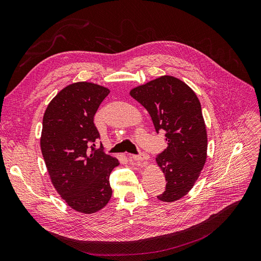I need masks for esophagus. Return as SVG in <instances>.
Instances as JSON below:
<instances>
[{
  "label": "esophagus",
  "instance_id": "esophagus-1",
  "mask_svg": "<svg viewBox=\"0 0 261 261\" xmlns=\"http://www.w3.org/2000/svg\"><path fill=\"white\" fill-rule=\"evenodd\" d=\"M131 158L133 160L142 163V166H146V163L149 159V156L147 155V153H141V155H133V156H131Z\"/></svg>",
  "mask_w": 261,
  "mask_h": 261
}]
</instances>
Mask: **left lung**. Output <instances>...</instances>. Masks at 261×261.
Here are the masks:
<instances>
[{
    "label": "left lung",
    "mask_w": 261,
    "mask_h": 261,
    "mask_svg": "<svg viewBox=\"0 0 261 261\" xmlns=\"http://www.w3.org/2000/svg\"><path fill=\"white\" fill-rule=\"evenodd\" d=\"M146 109L157 132H166L167 149L156 162L166 176V190L157 198L174 202L187 195L200 176L207 157V133L201 104L190 87L163 75L130 90Z\"/></svg>",
    "instance_id": "left-lung-1"
}]
</instances>
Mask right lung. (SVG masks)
Returning a JSON list of instances; mask_svg holds the SVG:
<instances>
[{
  "instance_id": "add662e5",
  "label": "right lung",
  "mask_w": 261,
  "mask_h": 261,
  "mask_svg": "<svg viewBox=\"0 0 261 261\" xmlns=\"http://www.w3.org/2000/svg\"><path fill=\"white\" fill-rule=\"evenodd\" d=\"M109 93L106 87L93 83L67 85L43 117L41 149L48 174L67 205L84 214L109 203L110 174L119 165L117 158L94 148L100 134L93 117Z\"/></svg>"
}]
</instances>
